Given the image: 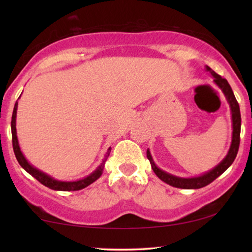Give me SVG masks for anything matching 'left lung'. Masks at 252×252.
Returning <instances> with one entry per match:
<instances>
[{
  "mask_svg": "<svg viewBox=\"0 0 252 252\" xmlns=\"http://www.w3.org/2000/svg\"><path fill=\"white\" fill-rule=\"evenodd\" d=\"M206 70L209 71L213 76V82H215L218 87L221 89V91L223 92V94L227 99L228 103L230 105V110H231V119H232V140H231V146L228 151V155L225 156L224 159L220 162V163L217 165V167L213 168L210 171L207 173H203L199 177H193V178H180L172 176L168 172L163 171V170L159 169L156 165L155 161H153L151 153L147 150V157L149 161H150L152 170L157 174V177L161 179L162 181L168 183V185L180 188V189H200V188H203L208 186L209 183H211L213 180H216L217 178L221 176L225 170H227L230 165L232 164L237 157V153L239 150V144H240V130H241V116H240V108H239V104L236 100V96L233 94V91L228 81L221 78L219 74H217L215 71H212L210 67L206 66Z\"/></svg>",
  "mask_w": 252,
  "mask_h": 252,
  "instance_id": "left-lung-1",
  "label": "left lung"
}]
</instances>
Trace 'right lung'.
I'll return each mask as SVG.
<instances>
[{"label":"right lung","mask_w":252,"mask_h":252,"mask_svg":"<svg viewBox=\"0 0 252 252\" xmlns=\"http://www.w3.org/2000/svg\"><path fill=\"white\" fill-rule=\"evenodd\" d=\"M16 110H18V102H16L14 105V110H13V114H12V121H11V130H12V144H13V150H14V155L16 157V160L19 161V163L21 167H22L25 171L28 173L31 174L32 177L36 179L37 181L41 182L42 185L50 188L52 190H58V191H76V190H81L83 188L90 186L91 183L94 182L101 177L102 172H103V168H104V163L106 159L111 152V148L108 149V152L104 157L102 163L94 170L91 174H89L88 177H85L81 180H76V181H59L55 180L52 177H50L49 174H46L44 172L40 171L36 168H34L32 164H30L28 160L25 159V157L23 156L22 151H21L20 146H19V141H18V136H16Z\"/></svg>","instance_id":"right-lung-1"}]
</instances>
